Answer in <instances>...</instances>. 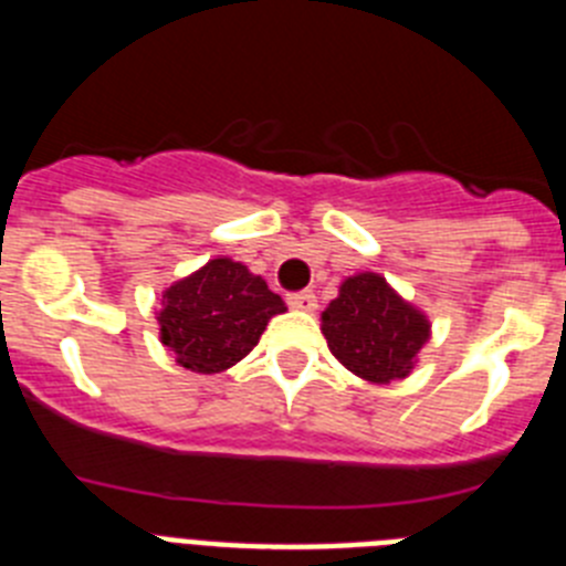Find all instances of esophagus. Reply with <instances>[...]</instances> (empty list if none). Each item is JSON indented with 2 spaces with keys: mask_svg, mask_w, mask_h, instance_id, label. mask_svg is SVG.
<instances>
[{
  "mask_svg": "<svg viewBox=\"0 0 566 566\" xmlns=\"http://www.w3.org/2000/svg\"><path fill=\"white\" fill-rule=\"evenodd\" d=\"M286 303L292 308H297V312H314V308H317V297H314V292H294L289 294Z\"/></svg>",
  "mask_w": 566,
  "mask_h": 566,
  "instance_id": "obj_1",
  "label": "esophagus"
}]
</instances>
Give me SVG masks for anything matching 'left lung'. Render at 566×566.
Instances as JSON below:
<instances>
[{
  "label": "left lung",
  "instance_id": "obj_1",
  "mask_svg": "<svg viewBox=\"0 0 566 566\" xmlns=\"http://www.w3.org/2000/svg\"><path fill=\"white\" fill-rule=\"evenodd\" d=\"M323 334L334 357L368 382H391L411 374L431 323L405 303L385 277L363 272L339 286L323 312Z\"/></svg>",
  "mask_w": 566,
  "mask_h": 566
}]
</instances>
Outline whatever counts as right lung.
I'll use <instances>...</instances> for the list:
<instances>
[{
    "mask_svg": "<svg viewBox=\"0 0 566 566\" xmlns=\"http://www.w3.org/2000/svg\"><path fill=\"white\" fill-rule=\"evenodd\" d=\"M286 303L266 280L229 258L209 260L161 294V343L198 374L227 371L258 345L260 334Z\"/></svg>",
    "mask_w": 566,
    "mask_h": 566,
    "instance_id": "obj_1",
    "label": "right lung"
}]
</instances>
